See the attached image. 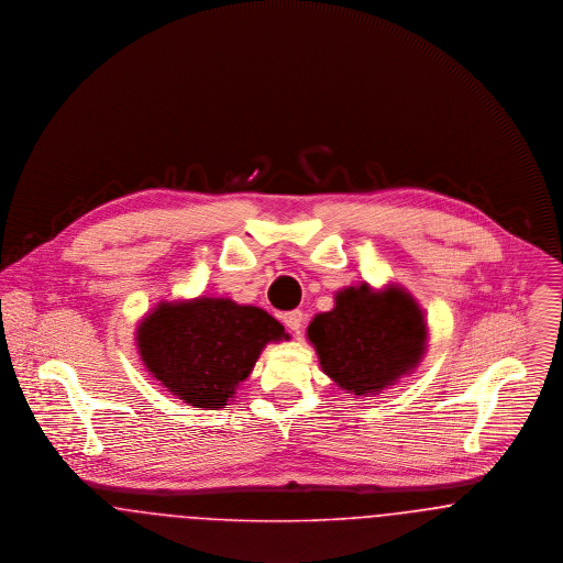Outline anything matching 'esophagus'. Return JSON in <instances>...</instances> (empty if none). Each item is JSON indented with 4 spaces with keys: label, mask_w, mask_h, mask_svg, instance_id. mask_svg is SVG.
I'll return each mask as SVG.
<instances>
[{
    "label": "esophagus",
    "mask_w": 563,
    "mask_h": 563,
    "mask_svg": "<svg viewBox=\"0 0 563 563\" xmlns=\"http://www.w3.org/2000/svg\"><path fill=\"white\" fill-rule=\"evenodd\" d=\"M284 324L288 325L295 334H300V330H302V325H305V316H302V311H288V313H284Z\"/></svg>",
    "instance_id": "esophagus-1"
}]
</instances>
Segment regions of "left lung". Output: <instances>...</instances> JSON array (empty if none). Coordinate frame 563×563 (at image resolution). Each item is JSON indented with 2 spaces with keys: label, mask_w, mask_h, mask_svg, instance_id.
<instances>
[{
  "label": "left lung",
  "mask_w": 563,
  "mask_h": 563,
  "mask_svg": "<svg viewBox=\"0 0 563 563\" xmlns=\"http://www.w3.org/2000/svg\"><path fill=\"white\" fill-rule=\"evenodd\" d=\"M332 311L307 328L325 375L339 387L364 396L382 391L411 371L426 347V322L400 288L375 292L368 284L336 295Z\"/></svg>",
  "instance_id": "1"
}]
</instances>
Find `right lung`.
Wrapping results in <instances>:
<instances>
[{
  "label": "right lung",
  "instance_id": "right-lung-1",
  "mask_svg": "<svg viewBox=\"0 0 563 563\" xmlns=\"http://www.w3.org/2000/svg\"><path fill=\"white\" fill-rule=\"evenodd\" d=\"M288 339L267 311L229 298L161 302L137 330L154 379L199 409H222L263 347Z\"/></svg>",
  "mask_w": 563,
  "mask_h": 563
}]
</instances>
